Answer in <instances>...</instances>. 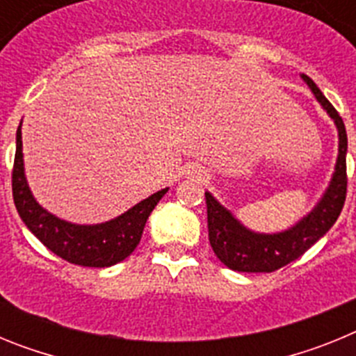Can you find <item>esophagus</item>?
<instances>
[{
    "label": "esophagus",
    "instance_id": "obj_1",
    "mask_svg": "<svg viewBox=\"0 0 356 356\" xmlns=\"http://www.w3.org/2000/svg\"><path fill=\"white\" fill-rule=\"evenodd\" d=\"M193 175L197 176V178H203V176H205V172L201 171V169H193Z\"/></svg>",
    "mask_w": 356,
    "mask_h": 356
}]
</instances>
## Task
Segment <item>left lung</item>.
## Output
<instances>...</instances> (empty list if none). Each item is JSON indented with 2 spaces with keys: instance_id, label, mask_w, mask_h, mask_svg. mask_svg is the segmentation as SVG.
I'll list each match as a JSON object with an SVG mask.
<instances>
[{
  "instance_id": "left-lung-1",
  "label": "left lung",
  "mask_w": 356,
  "mask_h": 356,
  "mask_svg": "<svg viewBox=\"0 0 356 356\" xmlns=\"http://www.w3.org/2000/svg\"><path fill=\"white\" fill-rule=\"evenodd\" d=\"M301 78L337 127L339 155L335 171L328 188L317 201V205L294 226L278 234H259L246 228L212 194L205 193L210 246L217 254V259L234 271L273 273L291 264L292 260L300 259L308 248L314 246L335 225L344 207L346 187H348V176H346L348 135H346L344 122L325 94L321 92L319 87L307 74H301Z\"/></svg>"
}]
</instances>
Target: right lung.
Returning <instances> with one entry per match:
<instances>
[{
    "label": "right lung",
    "mask_w": 356,
    "mask_h": 356,
    "mask_svg": "<svg viewBox=\"0 0 356 356\" xmlns=\"http://www.w3.org/2000/svg\"><path fill=\"white\" fill-rule=\"evenodd\" d=\"M168 188L151 194L130 210L99 225H74L53 216L37 203L24 175L21 124L15 135L12 194L19 217L44 246L60 259L83 267H110L134 253L143 237L147 217Z\"/></svg>",
    "instance_id": "1"
}]
</instances>
